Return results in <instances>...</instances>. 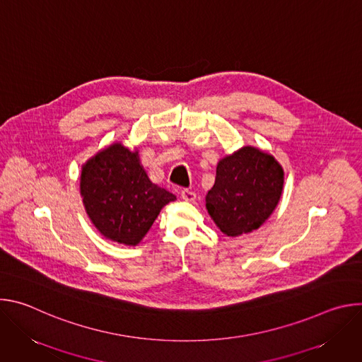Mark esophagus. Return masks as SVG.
<instances>
[{
    "mask_svg": "<svg viewBox=\"0 0 362 362\" xmlns=\"http://www.w3.org/2000/svg\"><path fill=\"white\" fill-rule=\"evenodd\" d=\"M180 196H182V199L186 200V202H194V200H196V193L192 192V190H189V189H183V190L180 192Z\"/></svg>",
    "mask_w": 362,
    "mask_h": 362,
    "instance_id": "obj_1",
    "label": "esophagus"
}]
</instances>
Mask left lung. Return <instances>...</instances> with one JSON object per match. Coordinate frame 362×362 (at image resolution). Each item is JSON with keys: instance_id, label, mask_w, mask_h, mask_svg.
Masks as SVG:
<instances>
[{"instance_id": "obj_1", "label": "left lung", "mask_w": 362, "mask_h": 362, "mask_svg": "<svg viewBox=\"0 0 362 362\" xmlns=\"http://www.w3.org/2000/svg\"><path fill=\"white\" fill-rule=\"evenodd\" d=\"M284 189V169L271 154L245 146L219 160L206 209L228 236L256 230L272 215Z\"/></svg>"}]
</instances>
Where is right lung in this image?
<instances>
[{
    "mask_svg": "<svg viewBox=\"0 0 362 362\" xmlns=\"http://www.w3.org/2000/svg\"><path fill=\"white\" fill-rule=\"evenodd\" d=\"M80 193L97 230L110 240L136 246L176 196L150 182L139 151L122 143L100 150L83 165Z\"/></svg>",
    "mask_w": 362,
    "mask_h": 362,
    "instance_id": "add662e5",
    "label": "right lung"
}]
</instances>
